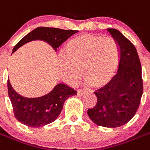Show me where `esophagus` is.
<instances>
[{
  "mask_svg": "<svg viewBox=\"0 0 150 150\" xmlns=\"http://www.w3.org/2000/svg\"><path fill=\"white\" fill-rule=\"evenodd\" d=\"M85 94H86V92H85V91L80 90V89H78V96H80V97H81V96H84Z\"/></svg>",
  "mask_w": 150,
  "mask_h": 150,
  "instance_id": "34e87169",
  "label": "esophagus"
}]
</instances>
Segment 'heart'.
Masks as SVG:
<instances>
[{
  "label": "heart",
  "mask_w": 150,
  "mask_h": 150,
  "mask_svg": "<svg viewBox=\"0 0 150 150\" xmlns=\"http://www.w3.org/2000/svg\"><path fill=\"white\" fill-rule=\"evenodd\" d=\"M119 64V50L110 37L82 34L69 40L58 59L61 77L70 84L81 78L94 88L103 87L112 79Z\"/></svg>",
  "instance_id": "b5f03b06"
}]
</instances>
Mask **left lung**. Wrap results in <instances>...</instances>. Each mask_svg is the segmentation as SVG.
Returning a JSON list of instances; mask_svg holds the SVG:
<instances>
[{"mask_svg": "<svg viewBox=\"0 0 150 150\" xmlns=\"http://www.w3.org/2000/svg\"><path fill=\"white\" fill-rule=\"evenodd\" d=\"M107 31L119 50L118 69L106 86L94 92L97 103L87 114L97 125L115 128L127 124L136 113L143 94V81L135 46L117 29Z\"/></svg>", "mask_w": 150, "mask_h": 150, "instance_id": "left-lung-1", "label": "left lung"}]
</instances>
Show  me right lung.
Returning a JSON list of instances; mask_svg holds the SVG:
<instances>
[{"instance_id": "add662e5", "label": "right lung", "mask_w": 150, "mask_h": 150, "mask_svg": "<svg viewBox=\"0 0 150 150\" xmlns=\"http://www.w3.org/2000/svg\"><path fill=\"white\" fill-rule=\"evenodd\" d=\"M77 30H65L52 27H38L23 37L12 50L15 52L25 43L34 40H45L57 50ZM8 95L12 103L15 117L19 122L29 127H41L55 121L61 114L67 98L77 95L72 88L63 83H58L48 94L38 98H26L21 96L7 81Z\"/></svg>"}]
</instances>
